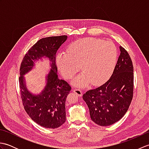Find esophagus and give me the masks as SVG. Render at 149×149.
<instances>
[{
  "instance_id": "34e87169",
  "label": "esophagus",
  "mask_w": 149,
  "mask_h": 149,
  "mask_svg": "<svg viewBox=\"0 0 149 149\" xmlns=\"http://www.w3.org/2000/svg\"><path fill=\"white\" fill-rule=\"evenodd\" d=\"M73 91H74L75 94L77 95L79 97H81L82 95H83V92H82V91L79 89H77H77H74Z\"/></svg>"
}]
</instances>
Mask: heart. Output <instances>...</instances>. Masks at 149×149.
<instances>
[{
  "mask_svg": "<svg viewBox=\"0 0 149 149\" xmlns=\"http://www.w3.org/2000/svg\"><path fill=\"white\" fill-rule=\"evenodd\" d=\"M118 52L112 42L95 38L74 41L66 53L56 56V64L62 75L72 79L81 68L84 71L75 78L73 84L78 87L88 86L92 82L100 85L112 75L117 62Z\"/></svg>",
  "mask_w": 149,
  "mask_h": 149,
  "instance_id": "heart-1",
  "label": "heart"
}]
</instances>
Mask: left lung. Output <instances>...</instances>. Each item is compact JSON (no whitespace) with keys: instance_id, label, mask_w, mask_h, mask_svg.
Listing matches in <instances>:
<instances>
[{"instance_id":"obj_1","label":"left lung","mask_w":149,"mask_h":149,"mask_svg":"<svg viewBox=\"0 0 149 149\" xmlns=\"http://www.w3.org/2000/svg\"><path fill=\"white\" fill-rule=\"evenodd\" d=\"M119 48L120 56L109 79L83 95L91 120L100 126L111 125L121 119L132 99L133 65L128 52L121 46Z\"/></svg>"}]
</instances>
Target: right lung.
Segmentation results:
<instances>
[{
	"instance_id": "1",
	"label": "right lung",
	"mask_w": 149,
	"mask_h": 149,
	"mask_svg": "<svg viewBox=\"0 0 149 149\" xmlns=\"http://www.w3.org/2000/svg\"><path fill=\"white\" fill-rule=\"evenodd\" d=\"M67 40V36H51L40 40L29 50L22 60L19 83L24 109L34 122L45 128L56 129L66 121L65 101L71 90L66 82L59 79L56 65L57 50ZM47 58L52 68L46 75V84L40 94L27 89L24 75L35 65L34 62Z\"/></svg>"
}]
</instances>
